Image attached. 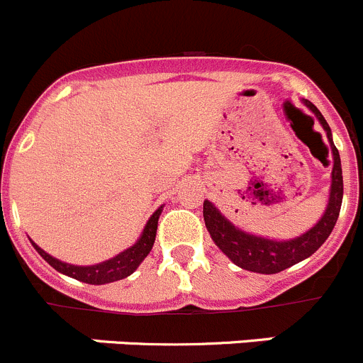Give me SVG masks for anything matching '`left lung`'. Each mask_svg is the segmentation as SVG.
<instances>
[{
	"label": "left lung",
	"instance_id": "obj_1",
	"mask_svg": "<svg viewBox=\"0 0 363 363\" xmlns=\"http://www.w3.org/2000/svg\"><path fill=\"white\" fill-rule=\"evenodd\" d=\"M303 104L315 114V118L319 120V123L326 130L331 155H333L330 199H328V206L324 209L323 216L313 228L290 240L263 238V236L252 235V233L242 231L240 228H236L231 220H228L218 211V208H215L213 202L204 201V222L213 242L235 265H238L243 270L258 274H277L281 270L296 265V263L303 262V259L310 258L311 254L326 242L338 220L342 197H344L340 155H338L337 147L333 143V134H331L330 125L324 120L320 111L311 101L303 100Z\"/></svg>",
	"mask_w": 363,
	"mask_h": 363
}]
</instances>
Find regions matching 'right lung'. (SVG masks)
<instances>
[{
  "label": "right lung",
  "mask_w": 363,
  "mask_h": 363,
  "mask_svg": "<svg viewBox=\"0 0 363 363\" xmlns=\"http://www.w3.org/2000/svg\"><path fill=\"white\" fill-rule=\"evenodd\" d=\"M162 206L155 209L152 213V216L148 218L147 225H145L143 233L138 238V242L134 245H130L128 249H125L123 252L116 254L114 258L105 259V262L96 263V265H71V263L60 262V259L50 256L46 250L40 249L35 242L30 240V243L33 245V249L43 256L44 262H48L57 272L64 274V276H69L77 281H82L87 284H105L113 283V281L125 279L127 276H130L138 267L141 265L145 258L148 256V252L152 250L155 242V233H157V220L161 216Z\"/></svg>",
  "instance_id": "add662e5"
}]
</instances>
